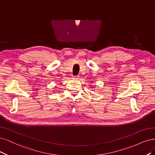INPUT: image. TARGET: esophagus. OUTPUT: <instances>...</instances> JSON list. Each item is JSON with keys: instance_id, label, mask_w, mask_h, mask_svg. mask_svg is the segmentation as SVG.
<instances>
[{"instance_id": "obj_1", "label": "esophagus", "mask_w": 155, "mask_h": 155, "mask_svg": "<svg viewBox=\"0 0 155 155\" xmlns=\"http://www.w3.org/2000/svg\"><path fill=\"white\" fill-rule=\"evenodd\" d=\"M72 77H73V78H74V79H78L79 78V75H77V76H75V75H73L72 76Z\"/></svg>"}]
</instances>
